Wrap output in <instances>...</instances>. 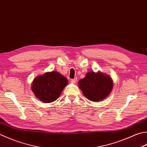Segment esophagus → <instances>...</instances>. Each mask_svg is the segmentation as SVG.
Wrapping results in <instances>:
<instances>
[{
  "instance_id": "1",
  "label": "esophagus",
  "mask_w": 147,
  "mask_h": 147,
  "mask_svg": "<svg viewBox=\"0 0 147 147\" xmlns=\"http://www.w3.org/2000/svg\"><path fill=\"white\" fill-rule=\"evenodd\" d=\"M76 81H77V78H74V79H72L71 80V83H75L76 82Z\"/></svg>"
}]
</instances>
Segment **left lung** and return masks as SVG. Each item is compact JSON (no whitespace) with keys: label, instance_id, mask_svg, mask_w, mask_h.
Instances as JSON below:
<instances>
[{"label":"left lung","instance_id":"left-lung-1","mask_svg":"<svg viewBox=\"0 0 147 147\" xmlns=\"http://www.w3.org/2000/svg\"><path fill=\"white\" fill-rule=\"evenodd\" d=\"M83 95L92 101H99L107 97L113 88V82L102 73L90 71L78 82Z\"/></svg>","mask_w":147,"mask_h":147}]
</instances>
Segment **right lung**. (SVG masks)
Instances as JSON below:
<instances>
[{
    "instance_id": "right-lung-1",
    "label": "right lung",
    "mask_w": 147,
    "mask_h": 147,
    "mask_svg": "<svg viewBox=\"0 0 147 147\" xmlns=\"http://www.w3.org/2000/svg\"><path fill=\"white\" fill-rule=\"evenodd\" d=\"M67 83L66 78L56 71H52L36 77L34 80L32 90L41 101L50 103L58 99Z\"/></svg>"
}]
</instances>
